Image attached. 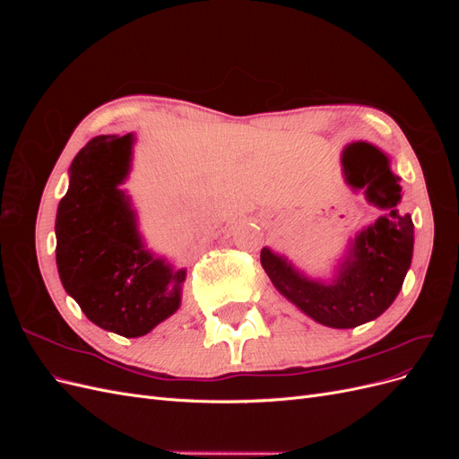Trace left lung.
<instances>
[{
    "label": "left lung",
    "instance_id": "obj_1",
    "mask_svg": "<svg viewBox=\"0 0 459 459\" xmlns=\"http://www.w3.org/2000/svg\"><path fill=\"white\" fill-rule=\"evenodd\" d=\"M342 166L346 182L364 189L366 199L383 208L385 214L359 231L335 281H310L270 248L260 251L262 268L275 289L317 324L335 329L371 322L391 307L413 253V221L410 214L398 211L402 189L398 176L388 169V159L368 143H356L344 151Z\"/></svg>",
    "mask_w": 459,
    "mask_h": 459
}]
</instances>
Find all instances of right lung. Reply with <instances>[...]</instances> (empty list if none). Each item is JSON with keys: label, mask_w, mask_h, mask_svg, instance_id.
Masks as SVG:
<instances>
[{"label": "right lung", "mask_w": 459, "mask_h": 459, "mask_svg": "<svg viewBox=\"0 0 459 459\" xmlns=\"http://www.w3.org/2000/svg\"><path fill=\"white\" fill-rule=\"evenodd\" d=\"M132 135H97L71 166L57 208V268L63 287L95 325L142 337L179 308L186 270L147 253L128 197Z\"/></svg>", "instance_id": "add662e5"}]
</instances>
